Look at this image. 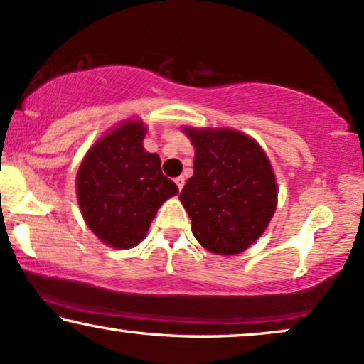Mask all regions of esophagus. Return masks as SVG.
<instances>
[{
  "mask_svg": "<svg viewBox=\"0 0 364 364\" xmlns=\"http://www.w3.org/2000/svg\"><path fill=\"white\" fill-rule=\"evenodd\" d=\"M174 181H176L179 190H183V186H185V176H178L176 179H174Z\"/></svg>",
  "mask_w": 364,
  "mask_h": 364,
  "instance_id": "1",
  "label": "esophagus"
}]
</instances>
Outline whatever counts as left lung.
Wrapping results in <instances>:
<instances>
[{
    "label": "left lung",
    "mask_w": 364,
    "mask_h": 364,
    "mask_svg": "<svg viewBox=\"0 0 364 364\" xmlns=\"http://www.w3.org/2000/svg\"><path fill=\"white\" fill-rule=\"evenodd\" d=\"M193 176L179 193L195 239L213 254H239L256 242L278 203L273 168L259 144L232 129H193Z\"/></svg>",
    "instance_id": "left-lung-1"
}]
</instances>
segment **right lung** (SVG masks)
<instances>
[{"label": "right lung", "instance_id": "1", "mask_svg": "<svg viewBox=\"0 0 364 364\" xmlns=\"http://www.w3.org/2000/svg\"><path fill=\"white\" fill-rule=\"evenodd\" d=\"M147 127L127 120L87 151L76 176L77 201L90 230L107 246L130 249L178 186L161 171V159L142 146Z\"/></svg>", "mask_w": 364, "mask_h": 364}]
</instances>
